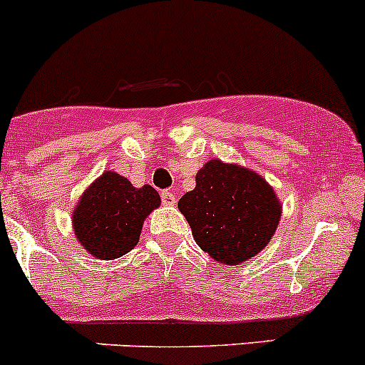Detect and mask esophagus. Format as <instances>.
<instances>
[{
    "instance_id": "1",
    "label": "esophagus",
    "mask_w": 365,
    "mask_h": 365,
    "mask_svg": "<svg viewBox=\"0 0 365 365\" xmlns=\"http://www.w3.org/2000/svg\"><path fill=\"white\" fill-rule=\"evenodd\" d=\"M161 202H163V205H175L178 197H175L174 191H161Z\"/></svg>"
}]
</instances>
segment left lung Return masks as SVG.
I'll use <instances>...</instances> for the list:
<instances>
[{
  "mask_svg": "<svg viewBox=\"0 0 365 365\" xmlns=\"http://www.w3.org/2000/svg\"><path fill=\"white\" fill-rule=\"evenodd\" d=\"M178 207L198 246L214 260L239 265L270 242L281 220L276 191L250 168L210 160Z\"/></svg>",
  "mask_w": 365,
  "mask_h": 365,
  "instance_id": "obj_1",
  "label": "left lung"
}]
</instances>
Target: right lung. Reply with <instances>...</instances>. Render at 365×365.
Returning a JSON list of instances; mask_svg holds the SVG:
<instances>
[{"label": "right lung", "mask_w": 365, "mask_h": 365, "mask_svg": "<svg viewBox=\"0 0 365 365\" xmlns=\"http://www.w3.org/2000/svg\"><path fill=\"white\" fill-rule=\"evenodd\" d=\"M160 202L149 184L135 187L118 172H103L73 209L75 237L98 260L123 257L137 246L144 220Z\"/></svg>", "instance_id": "1"}]
</instances>
